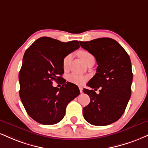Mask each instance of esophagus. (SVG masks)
Segmentation results:
<instances>
[{"label":"esophagus","mask_w":148,"mask_h":148,"mask_svg":"<svg viewBox=\"0 0 148 148\" xmlns=\"http://www.w3.org/2000/svg\"><path fill=\"white\" fill-rule=\"evenodd\" d=\"M79 90H80V92H81V93H82V92H83V88L80 86L79 87Z\"/></svg>","instance_id":"34e87169"}]
</instances>
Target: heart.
Segmentation results:
<instances>
[{
  "label": "heart",
  "mask_w": 148,
  "mask_h": 148,
  "mask_svg": "<svg viewBox=\"0 0 148 148\" xmlns=\"http://www.w3.org/2000/svg\"><path fill=\"white\" fill-rule=\"evenodd\" d=\"M78 55L86 65L92 60H94V57L93 55L90 52H89L88 51L84 50V49H81V50L78 51ZM70 60L71 54H67V56L64 57L63 60V66L65 69H66L68 67ZM68 81L71 83H74V84L81 85L84 83L85 81H86V77L77 74H72L68 76Z\"/></svg>",
  "instance_id": "1"
}]
</instances>
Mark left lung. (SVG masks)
Here are the masks:
<instances>
[{
    "label": "left lung",
    "mask_w": 148,
    "mask_h": 148,
    "mask_svg": "<svg viewBox=\"0 0 148 148\" xmlns=\"http://www.w3.org/2000/svg\"><path fill=\"white\" fill-rule=\"evenodd\" d=\"M81 47L95 57V75L83 89L90 103L83 109L84 119L93 125L113 123L121 117L131 97L132 64L129 55L118 42L110 38L79 41ZM99 88V93L95 91Z\"/></svg>",
    "instance_id": "obj_1"
}]
</instances>
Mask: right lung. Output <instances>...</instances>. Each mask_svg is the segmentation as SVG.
I'll list each match as a JSON object with an SVG mask.
<instances>
[{"label":"right lung","instance_id":"obj_1","mask_svg":"<svg viewBox=\"0 0 148 148\" xmlns=\"http://www.w3.org/2000/svg\"><path fill=\"white\" fill-rule=\"evenodd\" d=\"M79 47L77 40L65 42L44 36L25 52L18 75L19 95L27 113L39 123L60 121L67 104L79 95L77 85L61 77L64 57ZM54 80L62 85L60 89L53 87Z\"/></svg>","mask_w":148,"mask_h":148}]
</instances>
